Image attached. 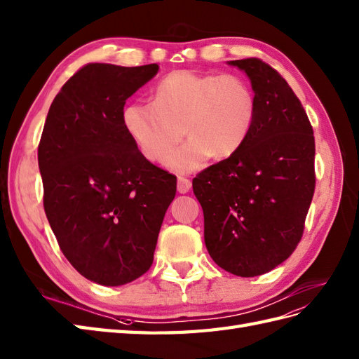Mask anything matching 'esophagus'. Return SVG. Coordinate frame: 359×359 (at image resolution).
Listing matches in <instances>:
<instances>
[{"label": "esophagus", "mask_w": 359, "mask_h": 359, "mask_svg": "<svg viewBox=\"0 0 359 359\" xmlns=\"http://www.w3.org/2000/svg\"><path fill=\"white\" fill-rule=\"evenodd\" d=\"M178 191L180 194H187V191L190 190L191 187V181L189 178H184V177H180L178 178Z\"/></svg>", "instance_id": "obj_1"}]
</instances>
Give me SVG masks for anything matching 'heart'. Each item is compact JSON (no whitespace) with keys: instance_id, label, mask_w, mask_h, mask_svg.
<instances>
[{"instance_id":"1","label":"heart","mask_w":359,"mask_h":359,"mask_svg":"<svg viewBox=\"0 0 359 359\" xmlns=\"http://www.w3.org/2000/svg\"><path fill=\"white\" fill-rule=\"evenodd\" d=\"M256 117V93L243 77L180 69L156 82L151 104H126L121 123L137 151L152 163L168 158L186 133L189 143L170 154L168 164L190 172L208 156L221 161L238 154Z\"/></svg>"}]
</instances>
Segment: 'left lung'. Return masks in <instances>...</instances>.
Returning <instances> with one entry per match:
<instances>
[{
	"label": "left lung",
	"mask_w": 359,
	"mask_h": 359,
	"mask_svg": "<svg viewBox=\"0 0 359 359\" xmlns=\"http://www.w3.org/2000/svg\"><path fill=\"white\" fill-rule=\"evenodd\" d=\"M257 97L255 128L242 149L194 178L204 241L215 264L241 277L274 269L302 241L316 191V138L302 102L259 57L231 60Z\"/></svg>",
	"instance_id": "obj_1"
}]
</instances>
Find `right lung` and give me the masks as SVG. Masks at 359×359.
Here are the masks:
<instances>
[{
    "mask_svg": "<svg viewBox=\"0 0 359 359\" xmlns=\"http://www.w3.org/2000/svg\"><path fill=\"white\" fill-rule=\"evenodd\" d=\"M158 65L86 64L51 103L38 146L43 210L77 273L104 286L151 268L177 177L147 161L121 123Z\"/></svg>",
    "mask_w": 359,
    "mask_h": 359,
    "instance_id": "add662e5",
    "label": "right lung"
}]
</instances>
